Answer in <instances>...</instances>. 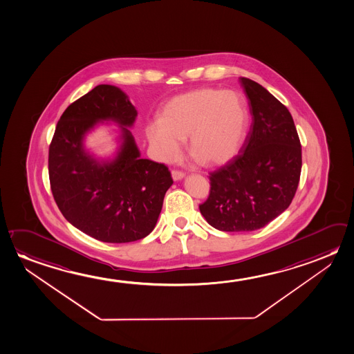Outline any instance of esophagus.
Returning <instances> with one entry per match:
<instances>
[{
    "label": "esophagus",
    "mask_w": 354,
    "mask_h": 354,
    "mask_svg": "<svg viewBox=\"0 0 354 354\" xmlns=\"http://www.w3.org/2000/svg\"><path fill=\"white\" fill-rule=\"evenodd\" d=\"M183 177H185V172L178 171V169H172V178H174V180H182Z\"/></svg>",
    "instance_id": "34e87169"
}]
</instances>
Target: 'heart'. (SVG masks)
Instances as JSON below:
<instances>
[{
    "label": "heart",
    "instance_id": "heart-1",
    "mask_svg": "<svg viewBox=\"0 0 354 354\" xmlns=\"http://www.w3.org/2000/svg\"><path fill=\"white\" fill-rule=\"evenodd\" d=\"M247 111L241 95L232 91L198 88L169 100L160 122L146 127V136L161 161L180 153V140L203 166H218L235 155L245 138Z\"/></svg>",
    "mask_w": 354,
    "mask_h": 354
}]
</instances>
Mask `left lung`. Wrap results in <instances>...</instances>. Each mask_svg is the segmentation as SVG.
I'll list each match as a JSON object with an SVG mask.
<instances>
[{
    "label": "left lung",
    "mask_w": 354,
    "mask_h": 354,
    "mask_svg": "<svg viewBox=\"0 0 354 354\" xmlns=\"http://www.w3.org/2000/svg\"><path fill=\"white\" fill-rule=\"evenodd\" d=\"M252 124L239 153L209 174L210 191L199 205L215 229H262L290 205L301 174V144L292 114L263 86L247 77Z\"/></svg>",
    "instance_id": "left-lung-1"
}]
</instances>
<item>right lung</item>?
I'll list each match as a JSON object with an SVG mask.
<instances>
[{"mask_svg":"<svg viewBox=\"0 0 354 354\" xmlns=\"http://www.w3.org/2000/svg\"><path fill=\"white\" fill-rule=\"evenodd\" d=\"M136 114L118 87L98 84L62 113L49 146V180L57 208L70 224L98 241L125 243L149 235L174 183L166 165L140 158L124 127L122 150L113 162L100 165L84 152V133L98 120L131 127Z\"/></svg>","mask_w":354,"mask_h":354,"instance_id":"obj_1","label":"right lung"}]
</instances>
